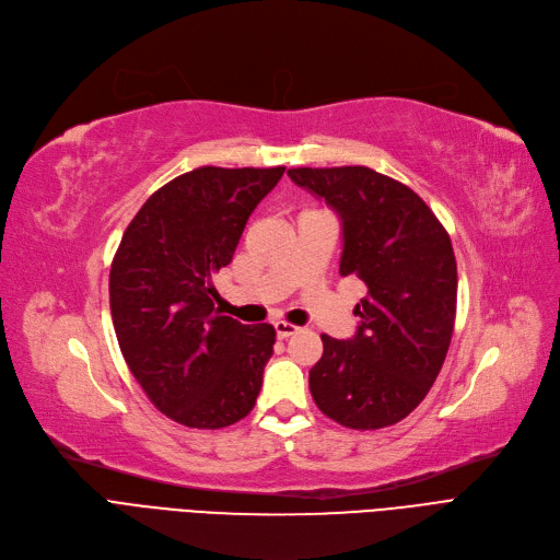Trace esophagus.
<instances>
[{
    "label": "esophagus",
    "mask_w": 560,
    "mask_h": 560,
    "mask_svg": "<svg viewBox=\"0 0 560 560\" xmlns=\"http://www.w3.org/2000/svg\"><path fill=\"white\" fill-rule=\"evenodd\" d=\"M273 328H276L278 339H287V337L299 332V328L294 324H287V322H278V324H273Z\"/></svg>",
    "instance_id": "1"
}]
</instances>
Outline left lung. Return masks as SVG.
<instances>
[{
	"label": "left lung",
	"mask_w": 560,
	"mask_h": 560,
	"mask_svg": "<svg viewBox=\"0 0 560 560\" xmlns=\"http://www.w3.org/2000/svg\"><path fill=\"white\" fill-rule=\"evenodd\" d=\"M341 219L339 273L366 284L351 339L322 335L310 392L346 429L376 431L406 419L444 364L456 322L458 269L444 225L410 186L366 166L291 168Z\"/></svg>",
	"instance_id": "obj_1"
}]
</instances>
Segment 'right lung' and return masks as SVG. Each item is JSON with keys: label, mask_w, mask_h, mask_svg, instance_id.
I'll list each match as a JSON object with an SVG mask.
<instances>
[{"label": "right lung", "mask_w": 560, "mask_h": 560, "mask_svg": "<svg viewBox=\"0 0 560 560\" xmlns=\"http://www.w3.org/2000/svg\"><path fill=\"white\" fill-rule=\"evenodd\" d=\"M282 173H184L145 200L116 250L109 301L122 358L156 410L189 429L236 423L261 389L276 330L221 314L211 278L232 261L248 217Z\"/></svg>", "instance_id": "add662e5"}]
</instances>
